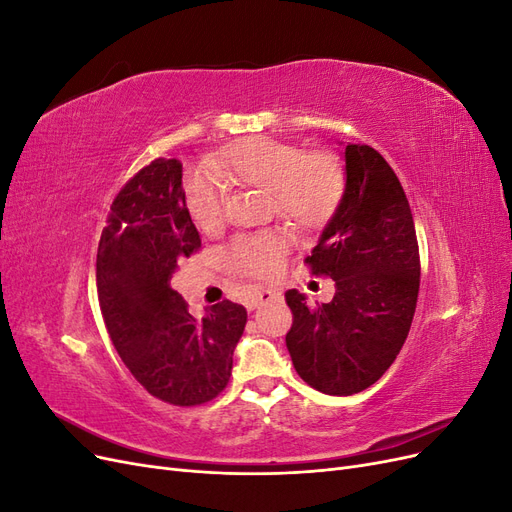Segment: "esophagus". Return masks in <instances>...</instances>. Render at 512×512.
<instances>
[{
	"label": "esophagus",
	"mask_w": 512,
	"mask_h": 512,
	"mask_svg": "<svg viewBox=\"0 0 512 512\" xmlns=\"http://www.w3.org/2000/svg\"><path fill=\"white\" fill-rule=\"evenodd\" d=\"M275 299H280V292H277V290H273V288H258L254 292L252 301H250V309H258L260 305H267V303H271Z\"/></svg>",
	"instance_id": "obj_1"
}]
</instances>
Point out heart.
<instances>
[{"mask_svg":"<svg viewBox=\"0 0 512 512\" xmlns=\"http://www.w3.org/2000/svg\"><path fill=\"white\" fill-rule=\"evenodd\" d=\"M213 173L230 183L271 192L277 213L299 228L327 224L346 188L344 168L331 153H303L299 147L271 138H247L228 149L213 162ZM185 205L196 226L205 230L220 226L224 218L222 185L203 170L190 173L185 177ZM286 245V232H260L239 237L228 258L232 267L245 275L267 277L280 267Z\"/></svg>","mask_w":512,"mask_h":512,"instance_id":"heart-1","label":"heart"}]
</instances>
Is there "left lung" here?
I'll list each match as a JSON object with an SVG mask.
<instances>
[{
  "label": "left lung",
  "mask_w": 512,
  "mask_h": 512,
  "mask_svg": "<svg viewBox=\"0 0 512 512\" xmlns=\"http://www.w3.org/2000/svg\"><path fill=\"white\" fill-rule=\"evenodd\" d=\"M346 188L305 262L335 280L329 303L286 292V346L297 374L327 395L378 382L404 346L416 309L421 260L404 188L376 149L346 145Z\"/></svg>",
  "instance_id": "left-lung-1"
}]
</instances>
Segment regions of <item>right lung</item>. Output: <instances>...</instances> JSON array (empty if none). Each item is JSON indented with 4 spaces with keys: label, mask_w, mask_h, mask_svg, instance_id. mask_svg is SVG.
I'll list each match as a JSON object with an SVG mask.
<instances>
[{
    "label": "right lung",
    "mask_w": 512,
    "mask_h": 512,
    "mask_svg": "<svg viewBox=\"0 0 512 512\" xmlns=\"http://www.w3.org/2000/svg\"><path fill=\"white\" fill-rule=\"evenodd\" d=\"M179 160L160 158L119 192L96 260L98 301L121 361L166 404L200 406L224 391L247 312L232 301L188 312L170 288L177 262L200 247Z\"/></svg>",
    "instance_id": "right-lung-1"
}]
</instances>
